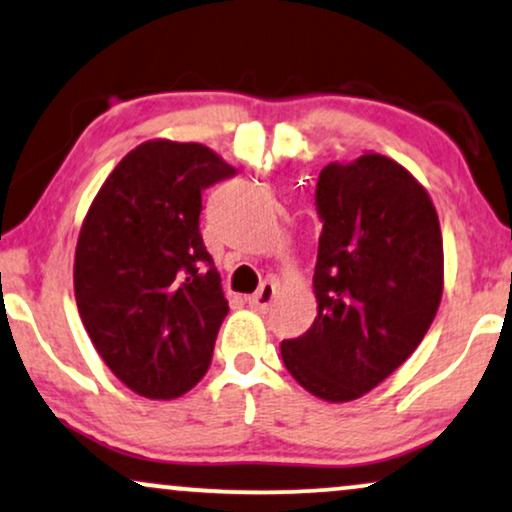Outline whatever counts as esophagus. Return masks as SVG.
<instances>
[{
	"label": "esophagus",
	"mask_w": 512,
	"mask_h": 512,
	"mask_svg": "<svg viewBox=\"0 0 512 512\" xmlns=\"http://www.w3.org/2000/svg\"><path fill=\"white\" fill-rule=\"evenodd\" d=\"M273 299H275V282L266 280L261 287H258V292L251 294L246 301H249V306L256 308V311H268L270 304H273Z\"/></svg>",
	"instance_id": "obj_1"
}]
</instances>
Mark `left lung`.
<instances>
[{"label": "left lung", "mask_w": 512, "mask_h": 512, "mask_svg": "<svg viewBox=\"0 0 512 512\" xmlns=\"http://www.w3.org/2000/svg\"><path fill=\"white\" fill-rule=\"evenodd\" d=\"M323 220L311 330L282 342L292 377L318 399L363 396L418 349L444 289V244L430 194L380 154L320 170Z\"/></svg>", "instance_id": "obj_1"}]
</instances>
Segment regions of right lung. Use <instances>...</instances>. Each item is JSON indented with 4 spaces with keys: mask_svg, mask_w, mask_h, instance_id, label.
<instances>
[{
    "mask_svg": "<svg viewBox=\"0 0 512 512\" xmlns=\"http://www.w3.org/2000/svg\"><path fill=\"white\" fill-rule=\"evenodd\" d=\"M237 170L197 142L132 149L94 197L75 249V304L125 387L175 399L206 375L227 299L199 232L201 192Z\"/></svg>",
    "mask_w": 512,
    "mask_h": 512,
    "instance_id": "obj_1",
    "label": "right lung"
}]
</instances>
